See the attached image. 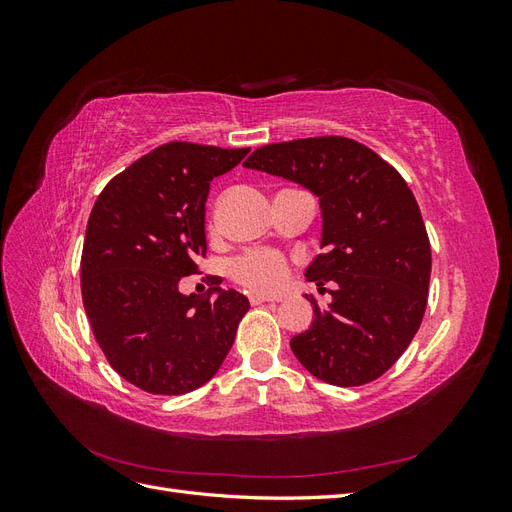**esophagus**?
Returning <instances> with one entry per match:
<instances>
[{
	"label": "esophagus",
	"mask_w": 512,
	"mask_h": 512,
	"mask_svg": "<svg viewBox=\"0 0 512 512\" xmlns=\"http://www.w3.org/2000/svg\"><path fill=\"white\" fill-rule=\"evenodd\" d=\"M250 301H252V305H258V303H265V301H280V297H273V294H265V292H252Z\"/></svg>",
	"instance_id": "34e87169"
}]
</instances>
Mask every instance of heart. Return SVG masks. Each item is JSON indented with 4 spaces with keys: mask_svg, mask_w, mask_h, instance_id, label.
Segmentation results:
<instances>
[{
    "mask_svg": "<svg viewBox=\"0 0 512 512\" xmlns=\"http://www.w3.org/2000/svg\"><path fill=\"white\" fill-rule=\"evenodd\" d=\"M235 280L252 290L273 292L282 288L290 275V267L282 254L269 250L247 252L232 260L230 265Z\"/></svg>",
    "mask_w": 512,
    "mask_h": 512,
    "instance_id": "b5f03b06",
    "label": "heart"
}]
</instances>
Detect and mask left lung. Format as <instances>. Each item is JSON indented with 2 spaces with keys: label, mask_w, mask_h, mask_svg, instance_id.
I'll return each instance as SVG.
<instances>
[{
  "label": "left lung",
  "mask_w": 512,
  "mask_h": 512,
  "mask_svg": "<svg viewBox=\"0 0 512 512\" xmlns=\"http://www.w3.org/2000/svg\"><path fill=\"white\" fill-rule=\"evenodd\" d=\"M243 166L299 183L320 203L324 252L305 277L333 282L331 303L320 309L305 294L314 322L290 339L294 356L335 386L380 378L410 346L427 305L431 247L408 183L344 136L265 145Z\"/></svg>",
  "instance_id": "1"
}]
</instances>
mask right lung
I'll return each mask as SVG.
<instances>
[{
  "label": "right lung",
  "mask_w": 512,
  "mask_h": 512,
  "mask_svg": "<svg viewBox=\"0 0 512 512\" xmlns=\"http://www.w3.org/2000/svg\"><path fill=\"white\" fill-rule=\"evenodd\" d=\"M247 153L166 143L108 181L91 209L81 258L85 312L111 367L147 393L183 395L209 382L250 309L222 280H211L207 297L179 292L207 252L209 185Z\"/></svg>",
  "instance_id": "obj_1"
}]
</instances>
